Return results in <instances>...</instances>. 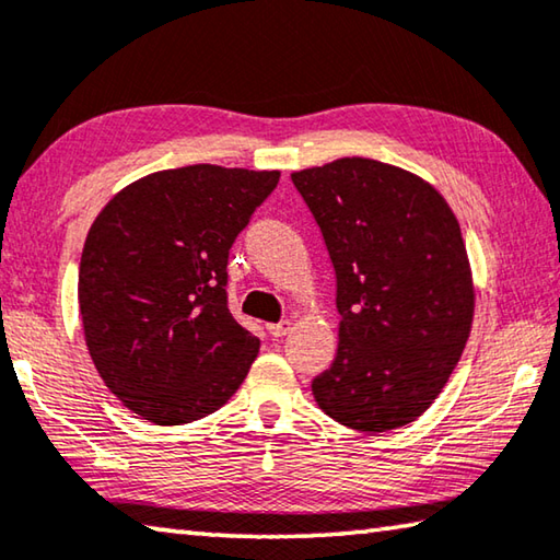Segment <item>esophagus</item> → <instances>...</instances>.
I'll use <instances>...</instances> for the list:
<instances>
[{"label":"esophagus","mask_w":560,"mask_h":560,"mask_svg":"<svg viewBox=\"0 0 560 560\" xmlns=\"http://www.w3.org/2000/svg\"><path fill=\"white\" fill-rule=\"evenodd\" d=\"M267 328H269V334L273 338H283L293 328V324H291V320H281V324H269Z\"/></svg>","instance_id":"1"}]
</instances>
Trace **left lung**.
<instances>
[{
	"label": "left lung",
	"mask_w": 560,
	"mask_h": 560,
	"mask_svg": "<svg viewBox=\"0 0 560 560\" xmlns=\"http://www.w3.org/2000/svg\"><path fill=\"white\" fill-rule=\"evenodd\" d=\"M336 269L338 353L320 410L358 432L415 422L457 368L474 279L457 217L428 179L371 158L291 173Z\"/></svg>",
	"instance_id": "8db88e82"
}]
</instances>
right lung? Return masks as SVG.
Masks as SVG:
<instances>
[{"instance_id": "right-lung-1", "label": "right lung", "mask_w": 560, "mask_h": 560, "mask_svg": "<svg viewBox=\"0 0 560 560\" xmlns=\"http://www.w3.org/2000/svg\"><path fill=\"white\" fill-rule=\"evenodd\" d=\"M279 170L187 165L122 187L93 220L79 308L93 365L155 424H185L230 400L259 338L226 306V259Z\"/></svg>"}]
</instances>
